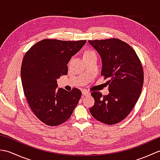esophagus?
I'll return each mask as SVG.
<instances>
[{
	"instance_id": "34e87169",
	"label": "esophagus",
	"mask_w": 160,
	"mask_h": 160,
	"mask_svg": "<svg viewBox=\"0 0 160 160\" xmlns=\"http://www.w3.org/2000/svg\"><path fill=\"white\" fill-rule=\"evenodd\" d=\"M82 93L83 96H89V95H90V93L89 91H88L86 89H84L82 91Z\"/></svg>"
}]
</instances>
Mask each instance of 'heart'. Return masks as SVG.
I'll list each match as a JSON object with an SVG mask.
<instances>
[{
    "mask_svg": "<svg viewBox=\"0 0 160 160\" xmlns=\"http://www.w3.org/2000/svg\"><path fill=\"white\" fill-rule=\"evenodd\" d=\"M95 53V52H92V51H87V52L84 53V54H89V53Z\"/></svg>",
    "mask_w": 160,
    "mask_h": 160,
    "instance_id": "heart-1",
    "label": "heart"
}]
</instances>
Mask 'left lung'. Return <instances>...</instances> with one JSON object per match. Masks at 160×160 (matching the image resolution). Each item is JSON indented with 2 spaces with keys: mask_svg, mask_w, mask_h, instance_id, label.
<instances>
[{
  "mask_svg": "<svg viewBox=\"0 0 160 160\" xmlns=\"http://www.w3.org/2000/svg\"><path fill=\"white\" fill-rule=\"evenodd\" d=\"M100 54L102 62L101 75L109 78V93L103 96L93 91L95 100L90 108L92 116L106 124H115L131 113L140 98L144 84V71L134 49L118 38L89 40Z\"/></svg>",
  "mask_w": 160,
  "mask_h": 160,
  "instance_id": "8db88e82",
  "label": "left lung"
}]
</instances>
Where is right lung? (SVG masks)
<instances>
[{"label": "right lung", "mask_w": 160, "mask_h": 160, "mask_svg": "<svg viewBox=\"0 0 160 160\" xmlns=\"http://www.w3.org/2000/svg\"><path fill=\"white\" fill-rule=\"evenodd\" d=\"M86 42L45 39L24 56L20 69L24 94L33 113L47 125L58 126L69 120L80 99L82 92L76 88L56 89V80L67 74L68 62Z\"/></svg>", "instance_id": "1"}]
</instances>
